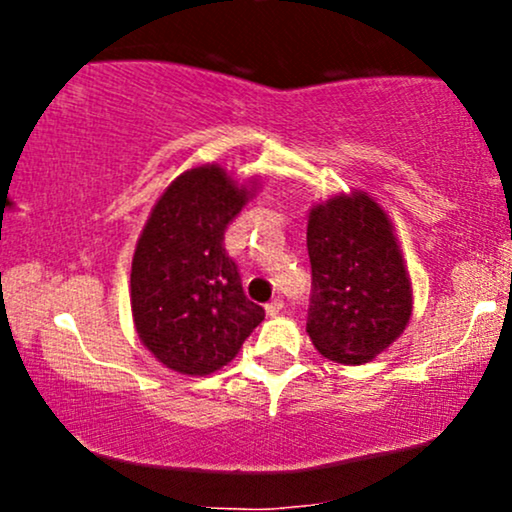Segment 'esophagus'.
<instances>
[{
    "label": "esophagus",
    "instance_id": "esophagus-1",
    "mask_svg": "<svg viewBox=\"0 0 512 512\" xmlns=\"http://www.w3.org/2000/svg\"><path fill=\"white\" fill-rule=\"evenodd\" d=\"M281 308H284V301H281V298H274V301H269L267 305H264L267 315H279Z\"/></svg>",
    "mask_w": 512,
    "mask_h": 512
}]
</instances>
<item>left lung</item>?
I'll return each instance as SVG.
<instances>
[{"instance_id":"1","label":"left lung","mask_w":512,"mask_h":512,"mask_svg":"<svg viewBox=\"0 0 512 512\" xmlns=\"http://www.w3.org/2000/svg\"><path fill=\"white\" fill-rule=\"evenodd\" d=\"M308 330L315 349L358 366L407 327L411 284L385 211L368 195L332 197L308 221Z\"/></svg>"}]
</instances>
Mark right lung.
<instances>
[{
	"mask_svg": "<svg viewBox=\"0 0 512 512\" xmlns=\"http://www.w3.org/2000/svg\"><path fill=\"white\" fill-rule=\"evenodd\" d=\"M248 190L219 166L182 173L146 221L132 260V315L139 339L163 366L207 375L238 354L264 320L226 252V228Z\"/></svg>",
	"mask_w": 512,
	"mask_h": 512,
	"instance_id": "right-lung-1",
	"label": "right lung"
}]
</instances>
